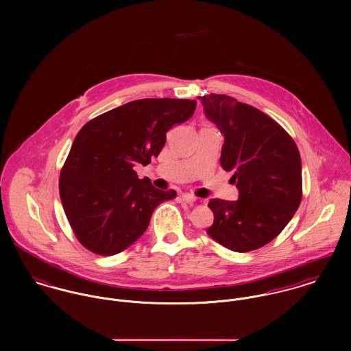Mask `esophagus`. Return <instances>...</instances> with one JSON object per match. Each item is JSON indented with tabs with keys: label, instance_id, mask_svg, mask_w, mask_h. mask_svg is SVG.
<instances>
[{
	"label": "esophagus",
	"instance_id": "1",
	"mask_svg": "<svg viewBox=\"0 0 351 351\" xmlns=\"http://www.w3.org/2000/svg\"><path fill=\"white\" fill-rule=\"evenodd\" d=\"M181 200L184 201V202H188V204H193V202H196V197L193 195H191V193H182L181 195Z\"/></svg>",
	"mask_w": 351,
	"mask_h": 351
}]
</instances>
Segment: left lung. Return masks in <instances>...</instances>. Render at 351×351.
Here are the masks:
<instances>
[{"label":"left lung","instance_id":"obj_1","mask_svg":"<svg viewBox=\"0 0 351 351\" xmlns=\"http://www.w3.org/2000/svg\"><path fill=\"white\" fill-rule=\"evenodd\" d=\"M205 117L224 138L220 165L232 171L239 197L212 199L206 234L221 246L252 251L271 242L301 201V158L293 139L259 109L226 95L197 97Z\"/></svg>","mask_w":351,"mask_h":351}]
</instances>
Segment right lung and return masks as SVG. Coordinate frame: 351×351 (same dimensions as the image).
<instances>
[{
    "mask_svg": "<svg viewBox=\"0 0 351 351\" xmlns=\"http://www.w3.org/2000/svg\"><path fill=\"white\" fill-rule=\"evenodd\" d=\"M197 101L143 99L108 110L77 134L60 171L59 193L67 220L88 249L114 255L147 230L154 209L173 200L134 167L149 165L163 149L167 131L189 120Z\"/></svg>",
    "mask_w": 351,
    "mask_h": 351,
    "instance_id": "obj_1",
    "label": "right lung"
}]
</instances>
